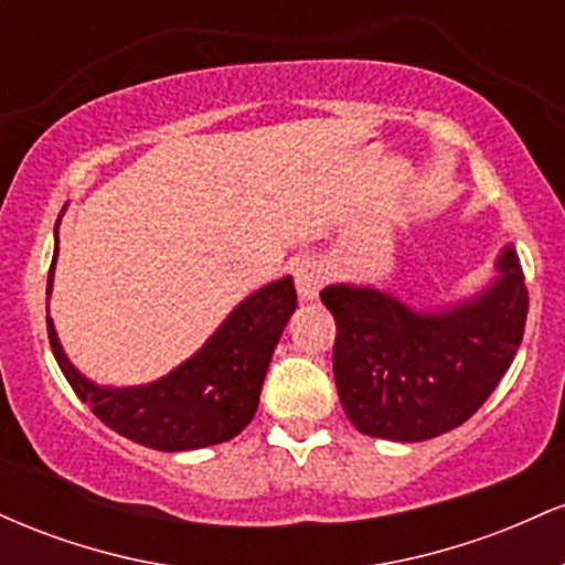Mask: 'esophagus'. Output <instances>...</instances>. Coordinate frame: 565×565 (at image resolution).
<instances>
[{"label": "esophagus", "mask_w": 565, "mask_h": 565, "mask_svg": "<svg viewBox=\"0 0 565 565\" xmlns=\"http://www.w3.org/2000/svg\"><path fill=\"white\" fill-rule=\"evenodd\" d=\"M323 281H327V270H323L319 263L302 260L295 268L297 295H300V300H305V302H310V300H316V297H319Z\"/></svg>", "instance_id": "obj_1"}]
</instances>
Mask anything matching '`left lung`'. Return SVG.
Masks as SVG:
<instances>
[{"label": "left lung", "mask_w": 565, "mask_h": 565, "mask_svg": "<svg viewBox=\"0 0 565 565\" xmlns=\"http://www.w3.org/2000/svg\"><path fill=\"white\" fill-rule=\"evenodd\" d=\"M489 287L417 310L366 284H329L337 323L334 382L355 430L417 444L468 423L494 393L523 340L529 289L504 244Z\"/></svg>", "instance_id": "8db88e82"}]
</instances>
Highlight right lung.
I'll return each instance as SVG.
<instances>
[{
	"instance_id": "right-lung-1",
	"label": "right lung",
	"mask_w": 565,
	"mask_h": 565,
	"mask_svg": "<svg viewBox=\"0 0 565 565\" xmlns=\"http://www.w3.org/2000/svg\"><path fill=\"white\" fill-rule=\"evenodd\" d=\"M61 223V217H57ZM55 252L47 276L53 295ZM297 308L291 276L252 291L191 359L164 377L132 387L97 385L68 361L47 308V337L63 377L100 423L157 451H191L223 444L244 430L260 404L265 372Z\"/></svg>"
}]
</instances>
